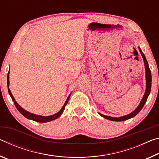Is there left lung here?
<instances>
[{
	"mask_svg": "<svg viewBox=\"0 0 159 159\" xmlns=\"http://www.w3.org/2000/svg\"><path fill=\"white\" fill-rule=\"evenodd\" d=\"M138 48H139V52H140L141 55L142 56V58H143L144 63V67H145V76H146V90H145V93H144L143 98H142L140 103H139L138 107H137V108L134 109L133 112H131L130 114H129L128 115L123 116L116 118V117L109 116L103 115V114H100V113H99V114L101 116L105 118H107V119L110 120H114V121H123V120H128V119H129V118H133L141 111L142 109L143 108L145 102H147V99L148 98V97H149V95L150 93L151 88H152V74H151V71L149 69V64H148L147 59H146V57H145V55H144V53L142 52L141 48L139 47H138Z\"/></svg>",
	"mask_w": 159,
	"mask_h": 159,
	"instance_id": "8db88e82",
	"label": "left lung"
}]
</instances>
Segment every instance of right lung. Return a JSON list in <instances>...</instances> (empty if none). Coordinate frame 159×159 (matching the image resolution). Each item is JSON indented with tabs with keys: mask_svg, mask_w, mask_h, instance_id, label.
<instances>
[{
	"mask_svg": "<svg viewBox=\"0 0 159 159\" xmlns=\"http://www.w3.org/2000/svg\"><path fill=\"white\" fill-rule=\"evenodd\" d=\"M9 74H10V71H8V74H7V88H8V93H9V95L11 97V98L12 99V101L14 102V104L16 107V108L17 109V110L19 111H20L21 114H22L24 116L26 117V118H28V119H30V120H33L34 121H36V122H39V123H46V122H49V121H52V120L56 119V118H57L58 117H60V116L62 114L64 108H65L66 105L68 103V101L69 99L70 96H71V94L68 96V98H67L65 102V103L62 107V108H61L60 111H58L57 113H56V114H53V115H51V116H40V115H36V114H32V113H30L26 111L25 109H23L22 107H21L20 104H19L17 102H16L15 99L14 98V97H13L12 94L11 93V91L9 89V85H10V81H9Z\"/></svg>",
	"mask_w": 159,
	"mask_h": 159,
	"instance_id": "obj_1",
	"label": "right lung"
}]
</instances>
